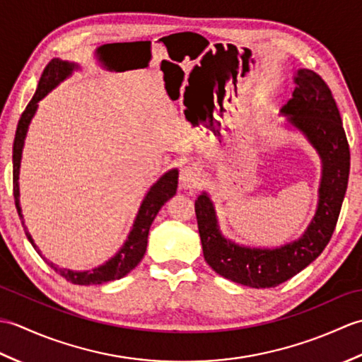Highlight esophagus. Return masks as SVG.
<instances>
[{"label": "esophagus", "instance_id": "obj_1", "mask_svg": "<svg viewBox=\"0 0 362 362\" xmlns=\"http://www.w3.org/2000/svg\"><path fill=\"white\" fill-rule=\"evenodd\" d=\"M179 180L180 188L183 189L196 188L199 185V182H201V171H199V168H196L194 165H188L185 168H182Z\"/></svg>", "mask_w": 362, "mask_h": 362}]
</instances>
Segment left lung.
I'll list each match as a JSON object with an SVG mask.
<instances>
[{"instance_id":"8db88e82","label":"left lung","mask_w":362,"mask_h":362,"mask_svg":"<svg viewBox=\"0 0 362 362\" xmlns=\"http://www.w3.org/2000/svg\"><path fill=\"white\" fill-rule=\"evenodd\" d=\"M294 82L297 87L281 113L322 160L319 204L306 232L276 249L244 247L222 236L209 194L202 193L194 202L205 261L216 274L244 286L275 288L313 263L332 240L347 191L350 149L332 90L311 70H298Z\"/></svg>"}]
</instances>
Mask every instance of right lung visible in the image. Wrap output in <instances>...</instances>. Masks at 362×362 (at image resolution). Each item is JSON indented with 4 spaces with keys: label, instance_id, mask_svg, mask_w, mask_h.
Instances as JSON below:
<instances>
[{
    "label": "right lung",
    "instance_id": "1",
    "mask_svg": "<svg viewBox=\"0 0 362 362\" xmlns=\"http://www.w3.org/2000/svg\"><path fill=\"white\" fill-rule=\"evenodd\" d=\"M76 68H78V65L76 64L64 62V60H59V59H52L51 62L46 65L42 78H40V81H38V87H37L35 95L33 96V99H30V103L28 104L25 112L21 113V118H20L18 126H17V132H15L13 151H12L15 206H17L18 216L21 219V224H23V228H25L28 240L30 241L33 247L38 253H40V250L37 249L33 236H30V233L28 232V227L25 226V221H23L21 206H20L18 174H20L21 152H23V146H25V138L28 134L29 122H30V119H33L34 113L37 110L38 101L48 95L54 87H57L64 79H66L68 76L73 73V70H76ZM177 179H179V171H177V169H171V171H168L166 174L161 175L160 179L153 183L151 189L148 191V194H146V197L143 199L141 206H140V210H138L132 230H130L124 245L119 249L117 255H115L112 259L105 261L103 266L91 269V271L76 272V271H70V269H62L56 264H52L51 261L42 257V253H40V257L54 269V271L62 275L64 279H66L73 284H101L105 281L122 279V276L127 275L143 259L144 252H146V245H148V235H149V228H151L152 221L156 219L158 210L161 209V205H165L168 199H171L175 194Z\"/></svg>",
    "mask_w": 362,
    "mask_h": 362
}]
</instances>
